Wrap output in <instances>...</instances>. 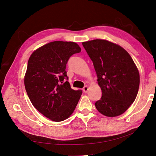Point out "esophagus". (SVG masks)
<instances>
[{
    "mask_svg": "<svg viewBox=\"0 0 156 156\" xmlns=\"http://www.w3.org/2000/svg\"><path fill=\"white\" fill-rule=\"evenodd\" d=\"M88 90V87L87 86H85V87H84L83 88V91L85 93H86V92H87Z\"/></svg>",
    "mask_w": 156,
    "mask_h": 156,
    "instance_id": "obj_1",
    "label": "esophagus"
}]
</instances>
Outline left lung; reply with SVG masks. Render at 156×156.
I'll use <instances>...</instances> for the list:
<instances>
[{
  "mask_svg": "<svg viewBox=\"0 0 156 156\" xmlns=\"http://www.w3.org/2000/svg\"><path fill=\"white\" fill-rule=\"evenodd\" d=\"M93 62L101 99L95 103L99 112L108 117L124 113L138 94L140 75L132 57L121 46L105 40L82 43Z\"/></svg>",
  "mask_w": 156,
  "mask_h": 156,
  "instance_id": "8db88e82",
  "label": "left lung"
}]
</instances>
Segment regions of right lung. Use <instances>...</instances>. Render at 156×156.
I'll return each mask as SVG.
<instances>
[{"mask_svg": "<svg viewBox=\"0 0 156 156\" xmlns=\"http://www.w3.org/2000/svg\"><path fill=\"white\" fill-rule=\"evenodd\" d=\"M80 52L75 42L55 41L38 48L30 57L24 80L27 93L33 105L52 121L68 119L82 94L81 90L71 88L66 71L69 57Z\"/></svg>", "mask_w": 156, "mask_h": 156, "instance_id": "1", "label": "right lung"}]
</instances>
